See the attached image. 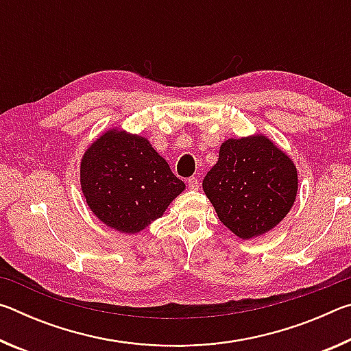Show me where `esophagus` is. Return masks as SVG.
I'll use <instances>...</instances> for the list:
<instances>
[{
  "label": "esophagus",
  "instance_id": "34e87169",
  "mask_svg": "<svg viewBox=\"0 0 351 351\" xmlns=\"http://www.w3.org/2000/svg\"><path fill=\"white\" fill-rule=\"evenodd\" d=\"M187 186H189V189H192V190H198L199 182H198L197 178H189V180H187Z\"/></svg>",
  "mask_w": 351,
  "mask_h": 351
}]
</instances>
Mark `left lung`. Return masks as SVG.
<instances>
[{
    "instance_id": "obj_1",
    "label": "left lung",
    "mask_w": 351,
    "mask_h": 351,
    "mask_svg": "<svg viewBox=\"0 0 351 351\" xmlns=\"http://www.w3.org/2000/svg\"><path fill=\"white\" fill-rule=\"evenodd\" d=\"M226 228L243 240L263 235L293 207L299 180L291 158L263 134L228 139L203 181Z\"/></svg>"
}]
</instances>
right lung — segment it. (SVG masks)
Here are the masks:
<instances>
[{
    "instance_id": "obj_1",
    "label": "right lung",
    "mask_w": 351,
    "mask_h": 351,
    "mask_svg": "<svg viewBox=\"0 0 351 351\" xmlns=\"http://www.w3.org/2000/svg\"><path fill=\"white\" fill-rule=\"evenodd\" d=\"M80 186L94 215L125 234L161 218L186 189L150 141L119 128L99 136L83 153Z\"/></svg>"
}]
</instances>
